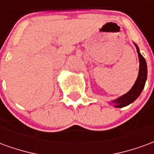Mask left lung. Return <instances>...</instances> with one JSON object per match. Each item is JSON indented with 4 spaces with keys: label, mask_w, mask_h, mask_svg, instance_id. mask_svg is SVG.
I'll return each instance as SVG.
<instances>
[{
    "label": "left lung",
    "mask_w": 154,
    "mask_h": 154,
    "mask_svg": "<svg viewBox=\"0 0 154 154\" xmlns=\"http://www.w3.org/2000/svg\"><path fill=\"white\" fill-rule=\"evenodd\" d=\"M134 45L137 48V53H138L139 59V75H138L137 80H136L135 83L133 86L132 88L127 93L123 95L122 97H119L118 99L112 101V103L115 104V106L117 107V108H122V107L126 106L134 102L142 92L144 85H145L146 80H147V71L148 70H147L146 61L144 57H143L141 54L139 53V48L138 45L135 44H134Z\"/></svg>",
    "instance_id": "left-lung-1"
}]
</instances>
